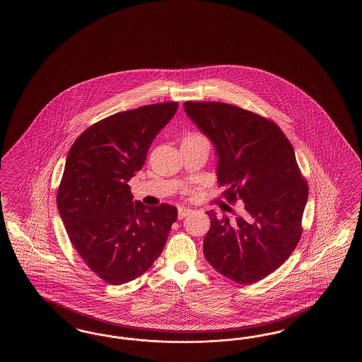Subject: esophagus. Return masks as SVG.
<instances>
[{
    "label": "esophagus",
    "instance_id": "34e87169",
    "mask_svg": "<svg viewBox=\"0 0 362 362\" xmlns=\"http://www.w3.org/2000/svg\"><path fill=\"white\" fill-rule=\"evenodd\" d=\"M190 212H192V209H190V208L178 207V218H180V220H181V218H184V217L189 215Z\"/></svg>",
    "mask_w": 362,
    "mask_h": 362
}]
</instances>
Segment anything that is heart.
Returning <instances> with one entry per match:
<instances>
[{
  "label": "heart",
  "instance_id": "b5f03b06",
  "mask_svg": "<svg viewBox=\"0 0 362 362\" xmlns=\"http://www.w3.org/2000/svg\"><path fill=\"white\" fill-rule=\"evenodd\" d=\"M189 137H203L202 134H198V133H194V134H190Z\"/></svg>",
  "mask_w": 362,
  "mask_h": 362
}]
</instances>
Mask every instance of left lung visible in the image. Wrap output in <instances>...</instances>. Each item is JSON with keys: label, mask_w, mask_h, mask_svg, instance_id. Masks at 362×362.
I'll use <instances>...</instances> for the list:
<instances>
[{"label": "left lung", "mask_w": 362, "mask_h": 362, "mask_svg": "<svg viewBox=\"0 0 362 362\" xmlns=\"http://www.w3.org/2000/svg\"><path fill=\"white\" fill-rule=\"evenodd\" d=\"M184 107L215 145L225 199L242 200L246 214L231 223L207 212L211 228L203 252L218 273L251 285L278 269L298 246L307 180L273 120L223 102L186 100Z\"/></svg>", "instance_id": "obj_1"}]
</instances>
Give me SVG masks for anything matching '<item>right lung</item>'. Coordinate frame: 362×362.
Returning a JSON list of instances; mask_svg holds the SVG:
<instances>
[{
  "label": "right lung",
  "mask_w": 362,
  "mask_h": 362,
  "mask_svg": "<svg viewBox=\"0 0 362 362\" xmlns=\"http://www.w3.org/2000/svg\"><path fill=\"white\" fill-rule=\"evenodd\" d=\"M177 107V102H164L107 116L85 129L69 148L57 192L58 211L77 254L111 285L145 273L162 254L177 220L173 206L132 202L128 185Z\"/></svg>",
  "instance_id": "1"
}]
</instances>
